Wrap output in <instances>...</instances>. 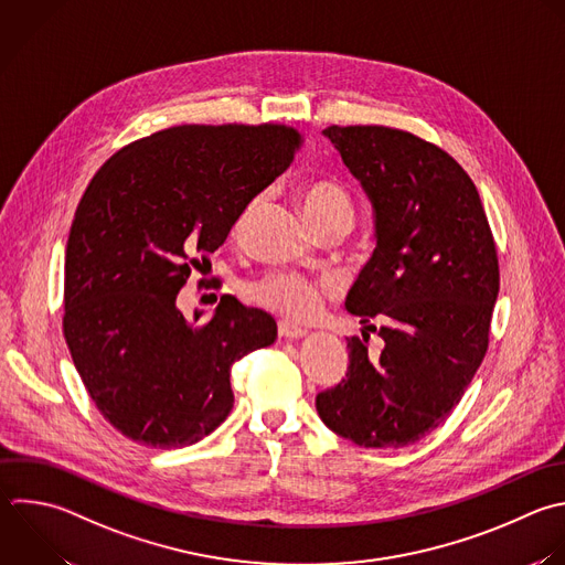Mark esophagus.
Here are the masks:
<instances>
[{
  "label": "esophagus",
  "instance_id": "esophagus-1",
  "mask_svg": "<svg viewBox=\"0 0 565 565\" xmlns=\"http://www.w3.org/2000/svg\"><path fill=\"white\" fill-rule=\"evenodd\" d=\"M278 333H280V338H287V340H300V338L307 335L305 329H300V327H296L291 322H280L278 324Z\"/></svg>",
  "mask_w": 565,
  "mask_h": 565
}]
</instances>
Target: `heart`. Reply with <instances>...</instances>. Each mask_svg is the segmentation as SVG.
I'll return each instance as SVG.
<instances>
[{
    "instance_id": "obj_1",
    "label": "heart",
    "mask_w": 565,
    "mask_h": 565,
    "mask_svg": "<svg viewBox=\"0 0 565 565\" xmlns=\"http://www.w3.org/2000/svg\"><path fill=\"white\" fill-rule=\"evenodd\" d=\"M302 210L309 223H320L335 216L353 218L349 192L333 181H316L300 194ZM254 205H247L236 218L234 234H241L249 223ZM324 285L305 278L296 271H271L249 287V296L265 309L291 320H307L320 311Z\"/></svg>"
}]
</instances>
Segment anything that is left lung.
I'll list each match as a JSON object with an SVG mask.
<instances>
[{
  "instance_id": "left-lung-1",
  "label": "left lung",
  "mask_w": 565,
  "mask_h": 565,
  "mask_svg": "<svg viewBox=\"0 0 565 565\" xmlns=\"http://www.w3.org/2000/svg\"><path fill=\"white\" fill-rule=\"evenodd\" d=\"M322 135L371 203L375 249L344 300L362 338H347V375L316 408L358 446L402 448L448 417L486 355L499 294L492 234L470 177L437 146L382 126ZM371 317L385 320L377 356L365 344Z\"/></svg>"
}]
</instances>
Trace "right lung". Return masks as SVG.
<instances>
[{
	"mask_svg": "<svg viewBox=\"0 0 565 565\" xmlns=\"http://www.w3.org/2000/svg\"><path fill=\"white\" fill-rule=\"evenodd\" d=\"M285 126H177L110 157L71 227L64 333L93 402L126 437L181 448L232 411V364L278 338L263 309L223 296L212 318L177 305L192 267L280 177ZM205 263V260H203Z\"/></svg>",
	"mask_w": 565,
	"mask_h": 565,
	"instance_id": "1",
	"label": "right lung"
}]
</instances>
